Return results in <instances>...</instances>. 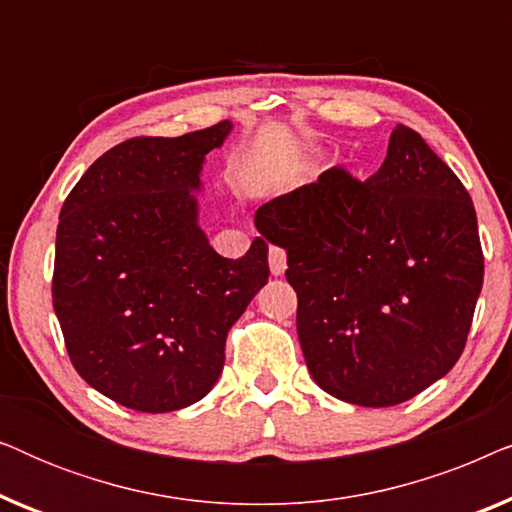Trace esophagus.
Instances as JSON below:
<instances>
[{"label":"esophagus","instance_id":"esophagus-1","mask_svg":"<svg viewBox=\"0 0 512 512\" xmlns=\"http://www.w3.org/2000/svg\"><path fill=\"white\" fill-rule=\"evenodd\" d=\"M268 261H270V272H272V275H275V277L284 275V270H286V251L282 247H275V244H270Z\"/></svg>","mask_w":512,"mask_h":512}]
</instances>
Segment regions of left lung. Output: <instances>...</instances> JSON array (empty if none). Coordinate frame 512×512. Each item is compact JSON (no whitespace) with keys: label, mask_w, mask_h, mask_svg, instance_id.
Here are the masks:
<instances>
[{"label":"left lung","mask_w":512,"mask_h":512,"mask_svg":"<svg viewBox=\"0 0 512 512\" xmlns=\"http://www.w3.org/2000/svg\"><path fill=\"white\" fill-rule=\"evenodd\" d=\"M286 249L312 380L389 408L447 375L466 347L485 258L473 200L415 130L396 125L366 181L331 167L256 212Z\"/></svg>","instance_id":"1"}]
</instances>
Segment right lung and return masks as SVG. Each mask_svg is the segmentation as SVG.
<instances>
[{
	"label": "right lung",
	"instance_id": "obj_1",
	"mask_svg": "<svg viewBox=\"0 0 512 512\" xmlns=\"http://www.w3.org/2000/svg\"><path fill=\"white\" fill-rule=\"evenodd\" d=\"M233 130L135 137L88 167L60 209L53 310L76 373L137 412L198 403L230 326L268 284V242L223 258L198 226L200 172Z\"/></svg>",
	"mask_w": 512,
	"mask_h": 512
}]
</instances>
